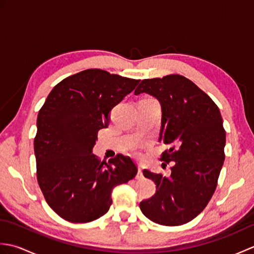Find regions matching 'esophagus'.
<instances>
[{
	"mask_svg": "<svg viewBox=\"0 0 254 254\" xmlns=\"http://www.w3.org/2000/svg\"><path fill=\"white\" fill-rule=\"evenodd\" d=\"M143 178H144V176H143V169H142V167H141V166H138V170H137L136 179H137V180H141V179H143Z\"/></svg>",
	"mask_w": 254,
	"mask_h": 254,
	"instance_id": "1",
	"label": "esophagus"
}]
</instances>
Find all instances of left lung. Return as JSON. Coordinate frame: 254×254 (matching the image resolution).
<instances>
[{"mask_svg": "<svg viewBox=\"0 0 254 254\" xmlns=\"http://www.w3.org/2000/svg\"><path fill=\"white\" fill-rule=\"evenodd\" d=\"M159 101V142L169 149L161 155L174 163L170 177L144 169L153 180L156 193L139 203L152 222L179 226L195 218L213 196L224 165L226 132L218 107L190 79L178 74L143 79L134 91Z\"/></svg>", "mask_w": 254, "mask_h": 254, "instance_id": "obj_1", "label": "left lung"}]
</instances>
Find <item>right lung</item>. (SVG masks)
<instances>
[{"mask_svg": "<svg viewBox=\"0 0 254 254\" xmlns=\"http://www.w3.org/2000/svg\"><path fill=\"white\" fill-rule=\"evenodd\" d=\"M138 83L99 68L85 69L55 86L38 113V183L49 206L67 222L101 217L112 204L113 188L136 176L128 156L118 154L100 163L93 148L97 133L109 126L112 108Z\"/></svg>", "mask_w": 254, "mask_h": 254, "instance_id": "obj_1", "label": "right lung"}]
</instances>
